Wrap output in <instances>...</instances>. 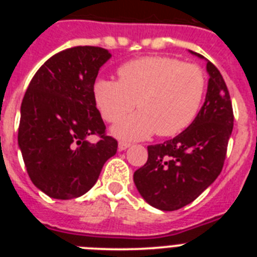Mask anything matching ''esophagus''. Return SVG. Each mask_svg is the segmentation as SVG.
<instances>
[{
    "instance_id": "esophagus-1",
    "label": "esophagus",
    "mask_w": 257,
    "mask_h": 257,
    "mask_svg": "<svg viewBox=\"0 0 257 257\" xmlns=\"http://www.w3.org/2000/svg\"><path fill=\"white\" fill-rule=\"evenodd\" d=\"M130 143H126V142H119L118 143V149L119 151H126L127 148H130Z\"/></svg>"
}]
</instances>
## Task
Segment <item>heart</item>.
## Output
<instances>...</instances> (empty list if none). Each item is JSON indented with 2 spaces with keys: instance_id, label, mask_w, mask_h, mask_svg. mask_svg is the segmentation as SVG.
Wrapping results in <instances>:
<instances>
[{
  "instance_id": "heart-1",
  "label": "heart",
  "mask_w": 257,
  "mask_h": 257,
  "mask_svg": "<svg viewBox=\"0 0 257 257\" xmlns=\"http://www.w3.org/2000/svg\"><path fill=\"white\" fill-rule=\"evenodd\" d=\"M118 76L119 79H99L94 97L104 119L112 123L135 105L140 109L112 128L113 135L122 140L181 133L196 118L205 96L203 70L172 58L135 59L121 65Z\"/></svg>"
}]
</instances>
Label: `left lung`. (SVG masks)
Wrapping results in <instances>:
<instances>
[{
  "mask_svg": "<svg viewBox=\"0 0 257 257\" xmlns=\"http://www.w3.org/2000/svg\"><path fill=\"white\" fill-rule=\"evenodd\" d=\"M207 61L205 103L189 126L163 144L149 145L148 161L134 174L140 196L162 211L189 205L207 189L222 170L233 130V108L225 81Z\"/></svg>",
  "mask_w": 257,
  "mask_h": 257,
  "instance_id": "1",
  "label": "left lung"
}]
</instances>
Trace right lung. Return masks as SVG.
Segmentation results:
<instances>
[{
    "label": "right lung",
    "mask_w": 257,
    "mask_h": 257,
    "mask_svg": "<svg viewBox=\"0 0 257 257\" xmlns=\"http://www.w3.org/2000/svg\"><path fill=\"white\" fill-rule=\"evenodd\" d=\"M110 56L95 46L59 52L37 70L23 97L18 144L32 183L51 198L83 196L117 153L94 97L99 69ZM92 135L99 142H89Z\"/></svg>",
    "instance_id": "obj_1"
}]
</instances>
